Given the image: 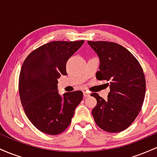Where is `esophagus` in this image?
Here are the masks:
<instances>
[{
	"instance_id": "esophagus-1",
	"label": "esophagus",
	"mask_w": 157,
	"mask_h": 157,
	"mask_svg": "<svg viewBox=\"0 0 157 157\" xmlns=\"http://www.w3.org/2000/svg\"><path fill=\"white\" fill-rule=\"evenodd\" d=\"M83 95H84V97H89V96H90V93L88 92V91H83Z\"/></svg>"
}]
</instances>
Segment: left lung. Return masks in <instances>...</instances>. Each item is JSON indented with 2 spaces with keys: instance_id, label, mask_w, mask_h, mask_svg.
<instances>
[{
  "instance_id": "obj_1",
  "label": "left lung",
  "mask_w": 157,
  "mask_h": 157,
  "mask_svg": "<svg viewBox=\"0 0 157 157\" xmlns=\"http://www.w3.org/2000/svg\"><path fill=\"white\" fill-rule=\"evenodd\" d=\"M100 57L99 80L110 87L108 100L92 93L97 100L92 111L102 130L117 133L131 125L140 113L145 95V77L139 61L121 45L108 41H88Z\"/></svg>"
}]
</instances>
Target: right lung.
I'll use <instances>...</instances> for the list:
<instances>
[{
	"mask_svg": "<svg viewBox=\"0 0 157 157\" xmlns=\"http://www.w3.org/2000/svg\"><path fill=\"white\" fill-rule=\"evenodd\" d=\"M84 40L52 41L32 51L21 67L19 94L23 110L33 125L49 135L61 134L71 122L82 100L75 91L60 96L57 79L66 75V63Z\"/></svg>",
	"mask_w": 157,
	"mask_h": 157,
	"instance_id": "1",
	"label": "right lung"
}]
</instances>
